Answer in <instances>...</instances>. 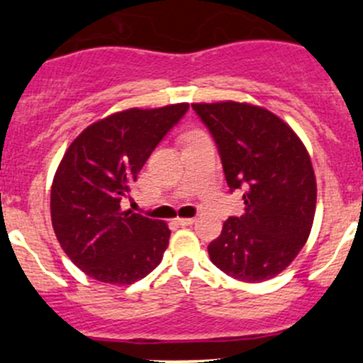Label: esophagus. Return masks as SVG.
Wrapping results in <instances>:
<instances>
[{
	"label": "esophagus",
	"mask_w": 363,
	"mask_h": 363,
	"mask_svg": "<svg viewBox=\"0 0 363 363\" xmlns=\"http://www.w3.org/2000/svg\"><path fill=\"white\" fill-rule=\"evenodd\" d=\"M177 223L181 226H191L193 223H195V219L193 218H177Z\"/></svg>",
	"instance_id": "obj_1"
}]
</instances>
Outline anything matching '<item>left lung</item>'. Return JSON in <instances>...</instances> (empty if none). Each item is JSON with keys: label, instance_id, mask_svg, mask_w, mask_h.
<instances>
[{"label": "left lung", "instance_id": "obj_1", "mask_svg": "<svg viewBox=\"0 0 363 363\" xmlns=\"http://www.w3.org/2000/svg\"><path fill=\"white\" fill-rule=\"evenodd\" d=\"M218 147L230 193L242 189V216L208 244L211 262L244 283L283 272L306 244L316 211V179L290 126L262 107L193 104Z\"/></svg>", "mask_w": 363, "mask_h": 363}]
</instances>
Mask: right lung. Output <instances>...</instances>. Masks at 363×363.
Here are the masks:
<instances>
[{
	"mask_svg": "<svg viewBox=\"0 0 363 363\" xmlns=\"http://www.w3.org/2000/svg\"><path fill=\"white\" fill-rule=\"evenodd\" d=\"M188 104L130 108L87 126L65 152L50 189V216L61 247L82 272L131 284L160 265L167 223L123 211L138 172Z\"/></svg>",
	"mask_w": 363,
	"mask_h": 363,
	"instance_id": "right-lung-1",
	"label": "right lung"
}]
</instances>
